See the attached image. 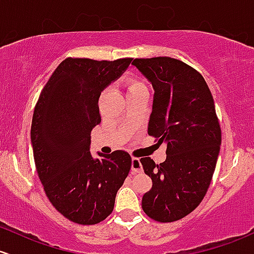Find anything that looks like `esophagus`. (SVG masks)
I'll use <instances>...</instances> for the list:
<instances>
[{
    "label": "esophagus",
    "mask_w": 254,
    "mask_h": 254,
    "mask_svg": "<svg viewBox=\"0 0 254 254\" xmlns=\"http://www.w3.org/2000/svg\"><path fill=\"white\" fill-rule=\"evenodd\" d=\"M131 171L132 174H137V172H142V165L141 161L138 158L131 159Z\"/></svg>",
    "instance_id": "1"
}]
</instances>
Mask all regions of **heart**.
Masks as SVG:
<instances>
[{
	"mask_svg": "<svg viewBox=\"0 0 254 254\" xmlns=\"http://www.w3.org/2000/svg\"><path fill=\"white\" fill-rule=\"evenodd\" d=\"M140 88H146L144 84L140 80H137L136 78H127V93H130V91H133L136 90V89H140Z\"/></svg>",
	"mask_w": 254,
	"mask_h": 254,
	"instance_id": "1",
	"label": "heart"
}]
</instances>
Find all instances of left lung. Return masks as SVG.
<instances>
[{
	"mask_svg": "<svg viewBox=\"0 0 254 254\" xmlns=\"http://www.w3.org/2000/svg\"><path fill=\"white\" fill-rule=\"evenodd\" d=\"M132 65L154 89L148 135L166 143L164 163L140 160L153 182L142 208L154 221L175 222L202 201L216 169L222 132L213 97L204 77L181 60L158 57Z\"/></svg>",
	"mask_w": 254,
	"mask_h": 254,
	"instance_id": "left-lung-1",
	"label": "left lung"
}]
</instances>
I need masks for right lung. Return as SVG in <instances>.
<instances>
[{"instance_id": "obj_1", "label": "right lung", "mask_w": 254, "mask_h": 254, "mask_svg": "<svg viewBox=\"0 0 254 254\" xmlns=\"http://www.w3.org/2000/svg\"><path fill=\"white\" fill-rule=\"evenodd\" d=\"M132 59L67 58L42 89L33 111L31 143L36 170L49 201L64 217L83 225L112 213L118 189L131 168L125 150L94 159L90 133L100 124L99 97Z\"/></svg>"}]
</instances>
